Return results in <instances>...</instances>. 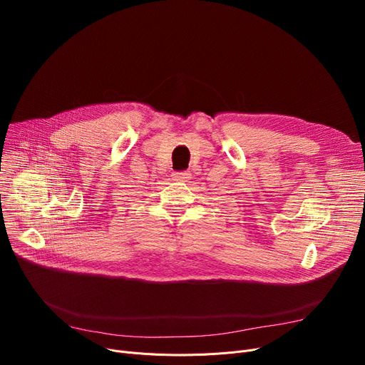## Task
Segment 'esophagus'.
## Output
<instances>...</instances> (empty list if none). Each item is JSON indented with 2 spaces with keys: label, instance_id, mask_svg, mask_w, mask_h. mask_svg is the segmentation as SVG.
Masks as SVG:
<instances>
[{
  "label": "esophagus",
  "instance_id": "esophagus-1",
  "mask_svg": "<svg viewBox=\"0 0 365 365\" xmlns=\"http://www.w3.org/2000/svg\"><path fill=\"white\" fill-rule=\"evenodd\" d=\"M173 178L178 180H187L190 178V173L189 171H175L173 173Z\"/></svg>",
  "mask_w": 365,
  "mask_h": 365
}]
</instances>
